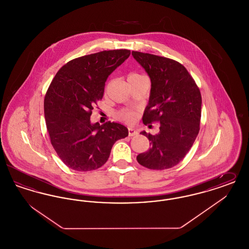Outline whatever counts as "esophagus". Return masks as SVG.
<instances>
[{
    "label": "esophagus",
    "instance_id": "34e87169",
    "mask_svg": "<svg viewBox=\"0 0 249 249\" xmlns=\"http://www.w3.org/2000/svg\"><path fill=\"white\" fill-rule=\"evenodd\" d=\"M138 134V131L137 130L132 129V128H129V135L130 136H135Z\"/></svg>",
    "mask_w": 249,
    "mask_h": 249
}]
</instances>
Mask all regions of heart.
I'll use <instances>...</instances> for the list:
<instances>
[{
    "mask_svg": "<svg viewBox=\"0 0 249 249\" xmlns=\"http://www.w3.org/2000/svg\"><path fill=\"white\" fill-rule=\"evenodd\" d=\"M130 75H139V74L133 73V74H130ZM119 117L120 119H124V120H130L133 118V114L131 112H129V111H122V112L119 113Z\"/></svg>",
    "mask_w": 249,
    "mask_h": 249,
    "instance_id": "b5f03b06",
    "label": "heart"
}]
</instances>
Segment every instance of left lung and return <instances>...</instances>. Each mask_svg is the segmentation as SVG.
I'll list each match as a JSON object with an SVG mask.
<instances>
[{
	"mask_svg": "<svg viewBox=\"0 0 249 249\" xmlns=\"http://www.w3.org/2000/svg\"><path fill=\"white\" fill-rule=\"evenodd\" d=\"M134 59L147 72L151 89L142 122H160L156 135H142L150 148L137 156V161L148 169L165 170L178 164L190 151L199 130L201 96L187 69L174 59L132 51Z\"/></svg>",
	"mask_w": 249,
	"mask_h": 249,
	"instance_id": "obj_1",
	"label": "left lung"
}]
</instances>
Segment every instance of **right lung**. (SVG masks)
<instances>
[{
  "instance_id": "obj_1",
  "label": "right lung",
  "mask_w": 249,
  "mask_h": 249,
  "mask_svg": "<svg viewBox=\"0 0 249 249\" xmlns=\"http://www.w3.org/2000/svg\"><path fill=\"white\" fill-rule=\"evenodd\" d=\"M130 55L108 50L72 59L56 73L45 97V119L51 143L59 159L74 171L104 165L112 146L129 134L117 122L92 124L90 116L102 100L108 76Z\"/></svg>"
}]
</instances>
